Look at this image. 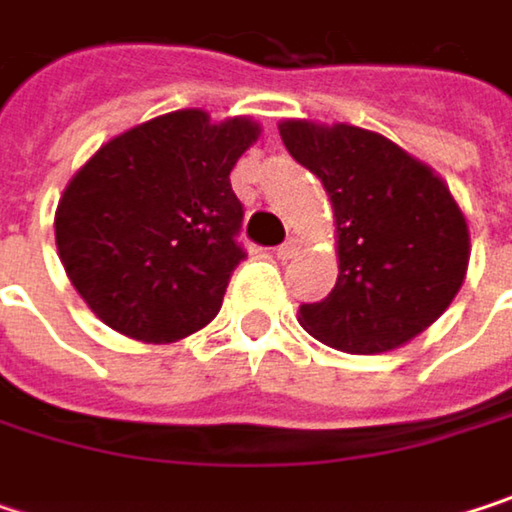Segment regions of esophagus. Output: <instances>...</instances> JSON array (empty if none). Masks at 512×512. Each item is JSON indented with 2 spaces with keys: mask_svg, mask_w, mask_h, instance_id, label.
<instances>
[{
  "mask_svg": "<svg viewBox=\"0 0 512 512\" xmlns=\"http://www.w3.org/2000/svg\"><path fill=\"white\" fill-rule=\"evenodd\" d=\"M299 249H302V240L299 237H290L284 246H278V260H290V257L299 255Z\"/></svg>",
  "mask_w": 512,
  "mask_h": 512,
  "instance_id": "obj_1",
  "label": "esophagus"
}]
</instances>
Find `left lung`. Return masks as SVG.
I'll list each match as a JSON object with an SVG mask.
<instances>
[{
    "label": "left lung",
    "mask_w": 512,
    "mask_h": 512,
    "mask_svg": "<svg viewBox=\"0 0 512 512\" xmlns=\"http://www.w3.org/2000/svg\"><path fill=\"white\" fill-rule=\"evenodd\" d=\"M290 156L320 177L338 237V281L299 323L326 347L373 356L433 326L468 269V225L448 183L391 139L350 127L281 121Z\"/></svg>",
    "instance_id": "8db88e82"
}]
</instances>
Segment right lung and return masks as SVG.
<instances>
[{
  "instance_id": "obj_1",
  "label": "right lung",
  "mask_w": 512,
  "mask_h": 512,
  "mask_svg": "<svg viewBox=\"0 0 512 512\" xmlns=\"http://www.w3.org/2000/svg\"><path fill=\"white\" fill-rule=\"evenodd\" d=\"M257 136L252 118L213 124L201 109H180L115 136L70 177L55 246L109 329L171 344L219 314L246 257L231 168Z\"/></svg>"
}]
</instances>
